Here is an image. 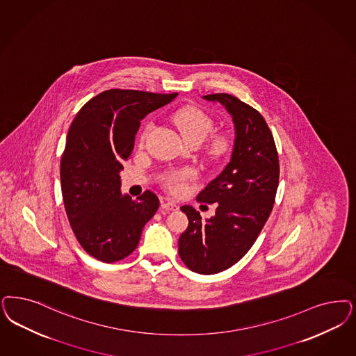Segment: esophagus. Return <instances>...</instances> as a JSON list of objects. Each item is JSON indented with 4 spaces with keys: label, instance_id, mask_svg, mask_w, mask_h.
<instances>
[{
    "label": "esophagus",
    "instance_id": "obj_1",
    "mask_svg": "<svg viewBox=\"0 0 356 356\" xmlns=\"http://www.w3.org/2000/svg\"><path fill=\"white\" fill-rule=\"evenodd\" d=\"M161 208L165 209V210H177L179 205L170 200H164V201H161Z\"/></svg>",
    "mask_w": 356,
    "mask_h": 356
}]
</instances>
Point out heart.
Wrapping results in <instances>:
<instances>
[{
    "instance_id": "1",
    "label": "heart",
    "mask_w": 356,
    "mask_h": 356,
    "mask_svg": "<svg viewBox=\"0 0 356 356\" xmlns=\"http://www.w3.org/2000/svg\"><path fill=\"white\" fill-rule=\"evenodd\" d=\"M172 122L177 127L188 142L198 140L202 142L213 129V120L205 111L196 106H184L172 114ZM152 130V123H147L139 136L140 146L145 145L149 131ZM230 149V139L226 135H213L209 140L208 155L213 159H220ZM195 177V172L191 168H184L179 171L168 172L163 176L164 185L173 192L180 193L185 189L188 180Z\"/></svg>"
}]
</instances>
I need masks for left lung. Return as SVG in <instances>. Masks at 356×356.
I'll return each instance as SVG.
<instances>
[{
    "mask_svg": "<svg viewBox=\"0 0 356 356\" xmlns=\"http://www.w3.org/2000/svg\"><path fill=\"white\" fill-rule=\"evenodd\" d=\"M220 102L233 118V154L225 170L197 197L217 204L216 216L202 220L184 205L189 225L179 239V255L189 270L213 275L227 270L255 243L273 208L279 186V155L261 114L227 93L204 96Z\"/></svg>",
    "mask_w": 356,
    "mask_h": 356,
    "instance_id": "1",
    "label": "left lung"
}]
</instances>
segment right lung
I'll return each instance as SVG.
<instances>
[{
	"mask_svg": "<svg viewBox=\"0 0 356 356\" xmlns=\"http://www.w3.org/2000/svg\"><path fill=\"white\" fill-rule=\"evenodd\" d=\"M176 96L111 89L76 114L60 160L63 202L76 239L93 258L114 263L129 257L159 208L151 191L136 200L122 195L120 172L140 121Z\"/></svg>",
	"mask_w": 356,
	"mask_h": 356,
	"instance_id": "right-lung-1",
	"label": "right lung"
}]
</instances>
